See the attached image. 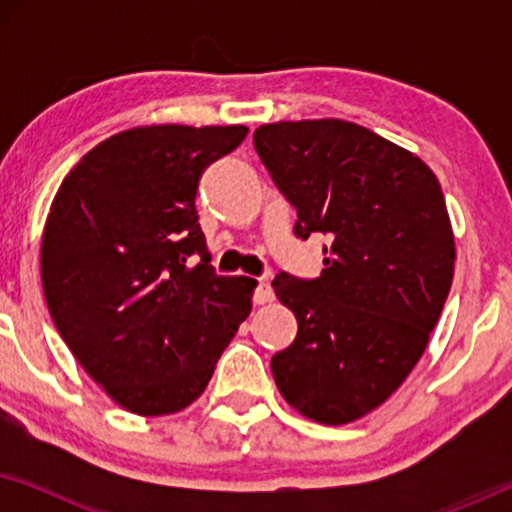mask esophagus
<instances>
[{
  "mask_svg": "<svg viewBox=\"0 0 512 512\" xmlns=\"http://www.w3.org/2000/svg\"><path fill=\"white\" fill-rule=\"evenodd\" d=\"M272 298H275V293H272V286L261 282L254 289V303L256 305H265V303H272Z\"/></svg>",
  "mask_w": 512,
  "mask_h": 512,
  "instance_id": "1",
  "label": "esophagus"
}]
</instances>
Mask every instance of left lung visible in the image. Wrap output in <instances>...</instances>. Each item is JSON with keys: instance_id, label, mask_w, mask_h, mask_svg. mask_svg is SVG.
Returning <instances> with one entry per match:
<instances>
[{"instance_id": "left-lung-1", "label": "left lung", "mask_w": 512, "mask_h": 512, "mask_svg": "<svg viewBox=\"0 0 512 512\" xmlns=\"http://www.w3.org/2000/svg\"><path fill=\"white\" fill-rule=\"evenodd\" d=\"M254 146L296 207V237L326 235L317 279L272 282L298 319L272 375L300 415L349 424L401 387L443 312L454 275L443 191L415 153L338 118L261 125Z\"/></svg>"}]
</instances>
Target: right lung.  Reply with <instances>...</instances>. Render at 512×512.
Listing matches in <instances>:
<instances>
[{
	"label": "right lung",
	"mask_w": 512,
	"mask_h": 512,
	"mask_svg": "<svg viewBox=\"0 0 512 512\" xmlns=\"http://www.w3.org/2000/svg\"><path fill=\"white\" fill-rule=\"evenodd\" d=\"M247 132H118L53 198L41 240L48 312L83 370L135 415L188 408L251 312L256 282L216 275L195 209L202 172Z\"/></svg>",
	"instance_id": "right-lung-1"
}]
</instances>
